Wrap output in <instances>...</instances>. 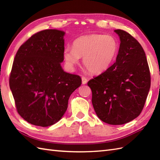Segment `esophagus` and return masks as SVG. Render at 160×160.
<instances>
[{
  "label": "esophagus",
  "instance_id": "1",
  "mask_svg": "<svg viewBox=\"0 0 160 160\" xmlns=\"http://www.w3.org/2000/svg\"><path fill=\"white\" fill-rule=\"evenodd\" d=\"M87 78H86V77H84V76H82V84H87Z\"/></svg>",
  "mask_w": 160,
  "mask_h": 160
}]
</instances>
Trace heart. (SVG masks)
Masks as SVG:
<instances>
[{
	"label": "heart",
	"mask_w": 160,
	"mask_h": 160,
	"mask_svg": "<svg viewBox=\"0 0 160 160\" xmlns=\"http://www.w3.org/2000/svg\"><path fill=\"white\" fill-rule=\"evenodd\" d=\"M119 51V43L114 36L103 34H90L80 36L73 42V47L64 50L66 62L73 67L83 57L86 69L92 73L106 71L115 61Z\"/></svg>",
	"instance_id": "b5f03b06"
}]
</instances>
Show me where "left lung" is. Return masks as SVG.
Here are the masks:
<instances>
[{"instance_id":"1","label":"left lung","mask_w":160,"mask_h":160,"mask_svg":"<svg viewBox=\"0 0 160 160\" xmlns=\"http://www.w3.org/2000/svg\"><path fill=\"white\" fill-rule=\"evenodd\" d=\"M120 45L115 62L87 84L94 110L102 121L127 123L140 115L151 87V74L144 51L138 40L122 29L115 30Z\"/></svg>"}]
</instances>
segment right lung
I'll use <instances>...</instances> for the list:
<instances>
[{
    "mask_svg": "<svg viewBox=\"0 0 160 160\" xmlns=\"http://www.w3.org/2000/svg\"><path fill=\"white\" fill-rule=\"evenodd\" d=\"M64 32H37L20 47L9 76L16 110L29 123L46 127L58 122L68 100L82 84L78 75L64 72Z\"/></svg>",
    "mask_w": 160,
    "mask_h": 160,
    "instance_id": "add662e5",
    "label": "right lung"
}]
</instances>
